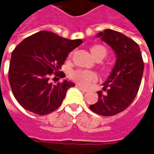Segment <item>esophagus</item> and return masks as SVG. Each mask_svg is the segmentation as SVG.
<instances>
[{"mask_svg":"<svg viewBox=\"0 0 154 154\" xmlns=\"http://www.w3.org/2000/svg\"><path fill=\"white\" fill-rule=\"evenodd\" d=\"M76 87H77L78 89H80V90L83 91V92H88V90H87V89H85V88H83L82 87H81V86H80V85H78V84H77V85L76 86Z\"/></svg>","mask_w":154,"mask_h":154,"instance_id":"esophagus-1","label":"esophagus"}]
</instances>
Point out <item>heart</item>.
Wrapping results in <instances>:
<instances>
[{"label": "heart", "instance_id": "heart-1", "mask_svg": "<svg viewBox=\"0 0 154 154\" xmlns=\"http://www.w3.org/2000/svg\"><path fill=\"white\" fill-rule=\"evenodd\" d=\"M91 53L95 59L98 57H104L106 55V50L102 45H95L91 48ZM72 78L82 86H88L90 82L97 79V76L94 72L88 70H77L72 74Z\"/></svg>", "mask_w": 154, "mask_h": 154}]
</instances>
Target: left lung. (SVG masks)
Listing matches in <instances>:
<instances>
[{"label":"left lung","instance_id":"obj_1","mask_svg":"<svg viewBox=\"0 0 154 154\" xmlns=\"http://www.w3.org/2000/svg\"><path fill=\"white\" fill-rule=\"evenodd\" d=\"M96 37L106 43L116 54V61L110 74L99 91L98 102L89 106L93 112L111 116L125 110L137 94L144 69L138 45L125 34L105 29Z\"/></svg>","mask_w":154,"mask_h":154}]
</instances>
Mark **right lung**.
I'll list each match as a JSON object with an SVG mask.
<instances>
[{
    "mask_svg": "<svg viewBox=\"0 0 154 154\" xmlns=\"http://www.w3.org/2000/svg\"><path fill=\"white\" fill-rule=\"evenodd\" d=\"M82 43V39L71 40L51 31H40L17 45L11 53L8 78L22 107L39 116L60 107L67 90L75 84L64 80L53 85L49 82V76L55 72L65 77L60 69L69 53Z\"/></svg>",
    "mask_w": 154,
    "mask_h": 154,
    "instance_id": "obj_1",
    "label": "right lung"
}]
</instances>
